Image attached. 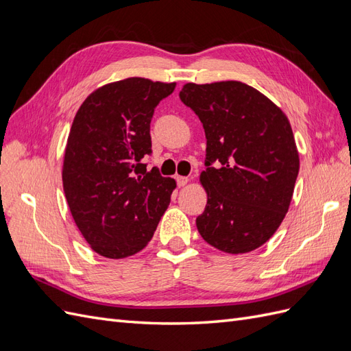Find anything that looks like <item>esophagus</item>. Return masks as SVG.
I'll return each mask as SVG.
<instances>
[{
	"mask_svg": "<svg viewBox=\"0 0 351 351\" xmlns=\"http://www.w3.org/2000/svg\"><path fill=\"white\" fill-rule=\"evenodd\" d=\"M189 183V177H184V176H177V184L178 187H183Z\"/></svg>",
	"mask_w": 351,
	"mask_h": 351,
	"instance_id": "obj_1",
	"label": "esophagus"
}]
</instances>
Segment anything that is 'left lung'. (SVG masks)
<instances>
[{
  "instance_id": "1",
  "label": "left lung",
  "mask_w": 351,
  "mask_h": 351,
  "mask_svg": "<svg viewBox=\"0 0 351 351\" xmlns=\"http://www.w3.org/2000/svg\"><path fill=\"white\" fill-rule=\"evenodd\" d=\"M180 99L204 124L208 195L196 218L202 239L241 254L261 247L289 210L300 159L287 115L263 93L237 80L186 83Z\"/></svg>"
}]
</instances>
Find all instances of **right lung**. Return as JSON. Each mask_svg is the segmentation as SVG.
I'll return each mask as SVG.
<instances>
[{
	"instance_id": "1",
	"label": "right lung",
	"mask_w": 351,
	"mask_h": 351,
	"mask_svg": "<svg viewBox=\"0 0 351 351\" xmlns=\"http://www.w3.org/2000/svg\"><path fill=\"white\" fill-rule=\"evenodd\" d=\"M176 83L129 77L93 90L74 117L62 187L74 222L93 252L124 259L151 241L176 180L147 171L151 120Z\"/></svg>"
}]
</instances>
